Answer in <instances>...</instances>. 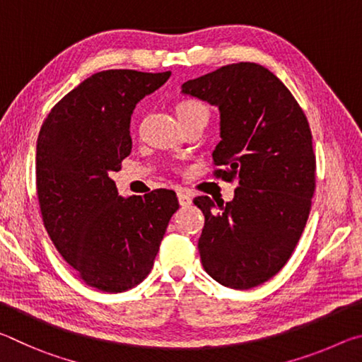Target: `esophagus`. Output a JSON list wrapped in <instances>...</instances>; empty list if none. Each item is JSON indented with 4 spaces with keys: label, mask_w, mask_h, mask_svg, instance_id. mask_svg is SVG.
<instances>
[{
    "label": "esophagus",
    "mask_w": 362,
    "mask_h": 362,
    "mask_svg": "<svg viewBox=\"0 0 362 362\" xmlns=\"http://www.w3.org/2000/svg\"><path fill=\"white\" fill-rule=\"evenodd\" d=\"M177 198H179V203L182 207H187L192 204V198H189V194L185 192V189L180 188L179 192H177Z\"/></svg>",
    "instance_id": "esophagus-1"
}]
</instances>
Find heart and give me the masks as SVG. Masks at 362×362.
Returning <instances> with one entry per match:
<instances>
[{
  "instance_id": "obj_1",
  "label": "heart",
  "mask_w": 362,
  "mask_h": 362,
  "mask_svg": "<svg viewBox=\"0 0 362 362\" xmlns=\"http://www.w3.org/2000/svg\"><path fill=\"white\" fill-rule=\"evenodd\" d=\"M177 113H179V118H180V116L192 115V113H207V108L204 103H201L198 100H185L180 103L179 108H177Z\"/></svg>"
}]
</instances>
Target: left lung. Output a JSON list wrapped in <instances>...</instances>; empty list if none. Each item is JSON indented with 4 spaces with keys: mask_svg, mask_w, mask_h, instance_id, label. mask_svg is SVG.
<instances>
[{
    "mask_svg": "<svg viewBox=\"0 0 362 362\" xmlns=\"http://www.w3.org/2000/svg\"><path fill=\"white\" fill-rule=\"evenodd\" d=\"M182 93L218 107L214 175L236 182L230 203L198 196V249L206 273L231 289L273 278L296 249L316 188L308 119L265 66L240 62L183 83Z\"/></svg>",
    "mask_w": 362,
    "mask_h": 362,
    "instance_id": "8db88e82",
    "label": "left lung"
}]
</instances>
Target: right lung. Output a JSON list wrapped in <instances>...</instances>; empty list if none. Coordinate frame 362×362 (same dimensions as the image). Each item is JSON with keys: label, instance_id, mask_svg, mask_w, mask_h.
Returning <instances> with one entry per match:
<instances>
[{"label": "right lung", "instance_id": "obj_1", "mask_svg": "<svg viewBox=\"0 0 362 362\" xmlns=\"http://www.w3.org/2000/svg\"><path fill=\"white\" fill-rule=\"evenodd\" d=\"M170 71L105 70L52 107L36 144V194L59 254L86 284L132 289L148 276L173 214L175 192L118 196L112 173L129 156L131 115Z\"/></svg>", "mask_w": 362, "mask_h": 362}]
</instances>
